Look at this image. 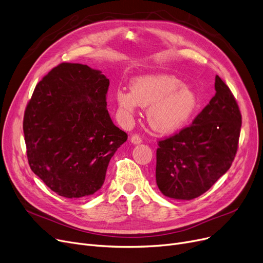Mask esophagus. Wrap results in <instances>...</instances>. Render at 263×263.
Masks as SVG:
<instances>
[{"mask_svg": "<svg viewBox=\"0 0 263 263\" xmlns=\"http://www.w3.org/2000/svg\"><path fill=\"white\" fill-rule=\"evenodd\" d=\"M131 142L133 144H140V143H142V138L139 134H133L131 136Z\"/></svg>", "mask_w": 263, "mask_h": 263, "instance_id": "esophagus-1", "label": "esophagus"}]
</instances>
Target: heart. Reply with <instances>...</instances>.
I'll return each mask as SVG.
<instances>
[{
  "instance_id": "obj_1",
  "label": "heart",
  "mask_w": 263,
  "mask_h": 263,
  "mask_svg": "<svg viewBox=\"0 0 263 263\" xmlns=\"http://www.w3.org/2000/svg\"><path fill=\"white\" fill-rule=\"evenodd\" d=\"M116 101L125 116L136 108L148 107L147 119L156 131L168 133L180 129L196 112L199 102L195 91L181 86L172 75H147L136 78L131 92L118 90Z\"/></svg>"
}]
</instances>
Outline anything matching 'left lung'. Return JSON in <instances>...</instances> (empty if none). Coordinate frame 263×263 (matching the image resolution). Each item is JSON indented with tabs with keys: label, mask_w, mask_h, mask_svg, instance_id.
Wrapping results in <instances>:
<instances>
[{
	"label": "left lung",
	"mask_w": 263,
	"mask_h": 263,
	"mask_svg": "<svg viewBox=\"0 0 263 263\" xmlns=\"http://www.w3.org/2000/svg\"><path fill=\"white\" fill-rule=\"evenodd\" d=\"M215 90L210 103L190 125L158 142L156 180L165 197H200L233 162L242 115L230 88L218 75Z\"/></svg>",
	"instance_id": "obj_1"
}]
</instances>
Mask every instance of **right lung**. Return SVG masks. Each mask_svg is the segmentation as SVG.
<instances>
[{"label":"right lung","mask_w":263,"mask_h":263,"mask_svg":"<svg viewBox=\"0 0 263 263\" xmlns=\"http://www.w3.org/2000/svg\"><path fill=\"white\" fill-rule=\"evenodd\" d=\"M109 81L85 64L63 62L36 85L25 110L31 170L57 195L83 199L105 180L109 160L128 139L106 107Z\"/></svg>","instance_id":"add662e5"}]
</instances>
